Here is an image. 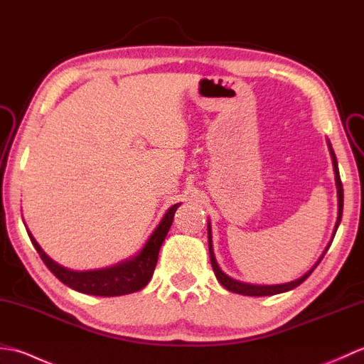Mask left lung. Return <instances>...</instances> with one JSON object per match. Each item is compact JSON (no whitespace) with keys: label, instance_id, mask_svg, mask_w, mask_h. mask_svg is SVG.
<instances>
[{"label":"left lung","instance_id":"obj_1","mask_svg":"<svg viewBox=\"0 0 364 364\" xmlns=\"http://www.w3.org/2000/svg\"><path fill=\"white\" fill-rule=\"evenodd\" d=\"M327 145H328V150H330V154H331V161H333V172H335V181H336V189H338V219H336V225H335V230H333V236H331V241L328 242V245L326 247V250H323V253L321 255V258L318 259V262L308 270V272L304 275L297 278V280H294L291 283H284V284H249V283H242L239 280H235V278L228 277L223 270L219 267L218 261H215V257H214V250H213V235H211V223L210 220H208V247H210V259H211V266H213V270L215 274V278H218L219 283L223 286V288L231 291V292H236V294H242V296H252V297H261V296H274V294H280V292H286V291H291L294 288H297L299 284L304 283L308 277L311 275L313 270L318 267L319 262L322 261V258L326 257L327 250L330 249L331 242H333V237L336 235V230L339 227V223H341V218H343V200H344V196H343V183H341V178H339V170H338V161H336V156H335V151L333 149H331V144L330 141H327Z\"/></svg>","mask_w":364,"mask_h":364}]
</instances>
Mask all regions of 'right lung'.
Returning a JSON list of instances; mask_svg holds the SVG:
<instances>
[{"mask_svg":"<svg viewBox=\"0 0 364 364\" xmlns=\"http://www.w3.org/2000/svg\"><path fill=\"white\" fill-rule=\"evenodd\" d=\"M180 205L181 203H176L172 208H168L166 215L159 222V225L153 231L149 241L144 245V249L139 252L136 257L120 261L111 267L97 270H82V272H78V270L63 267L58 264L56 261H53L48 255L41 249V245L36 242L34 236L29 233L28 228L26 231L31 242L34 245V249L41 255L42 261L45 262V266L51 270L53 275L56 277L58 280L67 284L68 288L100 297L125 296V294L141 291L151 280L154 267H156L158 262L161 245L164 242L170 225H172L173 222L176 208Z\"/></svg>","mask_w":364,"mask_h":364,"instance_id":"1","label":"right lung"}]
</instances>
